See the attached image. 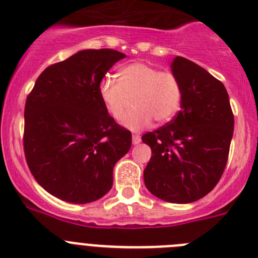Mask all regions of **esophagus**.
I'll use <instances>...</instances> for the list:
<instances>
[{
    "instance_id": "1",
    "label": "esophagus",
    "mask_w": 258,
    "mask_h": 258,
    "mask_svg": "<svg viewBox=\"0 0 258 258\" xmlns=\"http://www.w3.org/2000/svg\"><path fill=\"white\" fill-rule=\"evenodd\" d=\"M132 141H133V145H138V143H141V137L137 136V134H133Z\"/></svg>"
}]
</instances>
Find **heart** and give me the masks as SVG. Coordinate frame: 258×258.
Wrapping results in <instances>:
<instances>
[{
    "label": "heart",
    "instance_id": "b5f03b06",
    "mask_svg": "<svg viewBox=\"0 0 258 258\" xmlns=\"http://www.w3.org/2000/svg\"><path fill=\"white\" fill-rule=\"evenodd\" d=\"M118 80L106 77L99 84V95L107 112L115 120L126 113L122 124L133 132L156 122L169 121L178 112L182 86L173 72H160L147 63H131L118 70Z\"/></svg>",
    "mask_w": 258,
    "mask_h": 258
}]
</instances>
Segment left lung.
Returning <instances> with one entry per match:
<instances>
[{"instance_id":"left-lung-1","label":"left lung","mask_w":258,"mask_h":258,"mask_svg":"<svg viewBox=\"0 0 258 258\" xmlns=\"http://www.w3.org/2000/svg\"><path fill=\"white\" fill-rule=\"evenodd\" d=\"M182 86L181 111L142 141L152 156L143 170L147 190L177 204L197 202L218 183L229 157L234 115L221 81L197 63L173 59Z\"/></svg>"}]
</instances>
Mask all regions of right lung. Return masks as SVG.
Returning <instances> with one entry per match:
<instances>
[{"instance_id": "1", "label": "right lung", "mask_w": 258, "mask_h": 258, "mask_svg": "<svg viewBox=\"0 0 258 258\" xmlns=\"http://www.w3.org/2000/svg\"><path fill=\"white\" fill-rule=\"evenodd\" d=\"M125 54L81 50L38 76L24 108V155L41 187L85 204L104 197L132 133L108 115L99 95L107 71Z\"/></svg>"}]
</instances>
